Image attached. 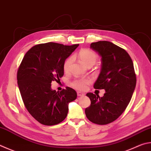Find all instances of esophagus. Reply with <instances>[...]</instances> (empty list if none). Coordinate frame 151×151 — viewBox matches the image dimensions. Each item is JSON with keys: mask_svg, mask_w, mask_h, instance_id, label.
Segmentation results:
<instances>
[{"mask_svg": "<svg viewBox=\"0 0 151 151\" xmlns=\"http://www.w3.org/2000/svg\"><path fill=\"white\" fill-rule=\"evenodd\" d=\"M84 95V93H82L81 92H77V96H83Z\"/></svg>", "mask_w": 151, "mask_h": 151, "instance_id": "1", "label": "esophagus"}]
</instances>
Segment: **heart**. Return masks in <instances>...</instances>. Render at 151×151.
I'll use <instances>...</instances> for the list:
<instances>
[{
  "instance_id": "1",
  "label": "heart",
  "mask_w": 151,
  "mask_h": 151,
  "mask_svg": "<svg viewBox=\"0 0 151 151\" xmlns=\"http://www.w3.org/2000/svg\"><path fill=\"white\" fill-rule=\"evenodd\" d=\"M78 59L87 67H91L94 65L98 60L97 54L90 49H83L78 51L77 54ZM73 63V58L68 57L65 60L63 63V70L65 72H68L71 65ZM92 83L91 79L89 78H75L71 82L70 85L75 88L79 90H84L86 89L88 85Z\"/></svg>"
}]
</instances>
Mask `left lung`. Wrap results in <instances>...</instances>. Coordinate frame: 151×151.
Instances as JSON below:
<instances>
[{"label": "left lung", "instance_id": "1", "mask_svg": "<svg viewBox=\"0 0 151 151\" xmlns=\"http://www.w3.org/2000/svg\"><path fill=\"white\" fill-rule=\"evenodd\" d=\"M90 47L102 57L94 88L106 92L103 97L87 93L91 104L85 114L91 122L106 125L116 120L127 107L135 88L136 75L132 59L124 49L107 41L92 43Z\"/></svg>", "mask_w": 151, "mask_h": 151}]
</instances>
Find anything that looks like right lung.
<instances>
[{"mask_svg":"<svg viewBox=\"0 0 151 151\" xmlns=\"http://www.w3.org/2000/svg\"><path fill=\"white\" fill-rule=\"evenodd\" d=\"M78 45L53 42L35 45L27 51L18 67L17 81L24 106L43 125H54L63 121L68 103L77 96L70 87L61 92L53 90L51 83L60 81L65 61Z\"/></svg>","mask_w":151,"mask_h":151,"instance_id":"obj_1","label":"right lung"}]
</instances>
